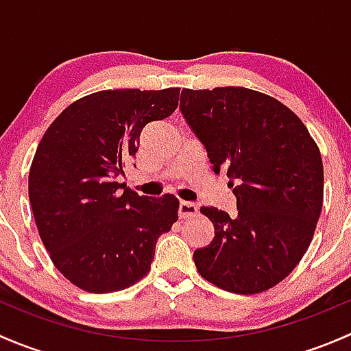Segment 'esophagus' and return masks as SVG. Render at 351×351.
<instances>
[{
	"mask_svg": "<svg viewBox=\"0 0 351 351\" xmlns=\"http://www.w3.org/2000/svg\"><path fill=\"white\" fill-rule=\"evenodd\" d=\"M198 212V205L193 204V202H185L182 200L178 205V214L182 219H186V217H193Z\"/></svg>",
	"mask_w": 351,
	"mask_h": 351,
	"instance_id": "obj_1",
	"label": "esophagus"
}]
</instances>
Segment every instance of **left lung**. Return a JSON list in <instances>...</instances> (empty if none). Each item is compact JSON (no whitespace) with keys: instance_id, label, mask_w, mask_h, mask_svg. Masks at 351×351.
I'll list each match as a JSON object with an SVG mask.
<instances>
[{"instance_id":"obj_1","label":"left lung","mask_w":351,"mask_h":351,"mask_svg":"<svg viewBox=\"0 0 351 351\" xmlns=\"http://www.w3.org/2000/svg\"><path fill=\"white\" fill-rule=\"evenodd\" d=\"M180 110L214 173L226 169L238 214L202 207L215 229L193 261L205 280L234 293L282 282L309 247L323 207L319 149L299 117L247 88L182 90Z\"/></svg>"}]
</instances>
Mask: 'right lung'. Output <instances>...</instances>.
Instances as JSON below:
<instances>
[{
  "label": "right lung",
  "instance_id": "obj_1",
  "mask_svg": "<svg viewBox=\"0 0 351 351\" xmlns=\"http://www.w3.org/2000/svg\"><path fill=\"white\" fill-rule=\"evenodd\" d=\"M178 95L98 91L69 105L42 137L28 197L56 268L80 289L108 293L136 284L178 219L176 197H141L120 183L141 130L171 115Z\"/></svg>",
  "mask_w": 351,
  "mask_h": 351
}]
</instances>
